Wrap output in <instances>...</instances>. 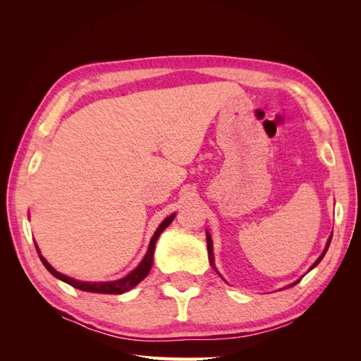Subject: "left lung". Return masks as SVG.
I'll return each mask as SVG.
<instances>
[{
    "instance_id": "1",
    "label": "left lung",
    "mask_w": 361,
    "mask_h": 361,
    "mask_svg": "<svg viewBox=\"0 0 361 361\" xmlns=\"http://www.w3.org/2000/svg\"><path fill=\"white\" fill-rule=\"evenodd\" d=\"M333 236V235H331ZM331 236H330V239H329V243H326V247H325V250H324V253L319 256V259L318 260H316L314 262V264H313V267L310 268V269H313L316 265H318L319 264V262L322 260V257L325 256V253H326V250H329V247H330V243H331ZM206 243H207V253H209V262H211V265H212V268H215L214 267V253H212V238H211V235H209V232H206ZM216 271V269H215ZM218 272V271H216ZM218 274H220V272H218ZM221 277V276H220ZM300 281V280H298ZM298 281H295V283H292V285L290 286H293V285H297V283ZM290 286H288V288H290Z\"/></svg>"
}]
</instances>
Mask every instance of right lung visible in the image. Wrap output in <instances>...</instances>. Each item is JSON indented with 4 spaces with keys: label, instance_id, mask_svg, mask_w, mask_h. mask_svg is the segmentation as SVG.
Masks as SVG:
<instances>
[{
    "label": "right lung",
    "instance_id": "1",
    "mask_svg": "<svg viewBox=\"0 0 361 361\" xmlns=\"http://www.w3.org/2000/svg\"><path fill=\"white\" fill-rule=\"evenodd\" d=\"M173 218H174V214H173V215H170V216H167L166 220H164V221L159 224V227L157 228L155 235L152 236V239H150V244H149V248H147V253H146L145 259L141 260V264H140V265H138L133 272H130V274H128L125 279H122V280H117V281L87 283V281H78V280H73V279H71V277H68V276H63V274H60L59 271L54 269V268L48 264L47 259L40 255V251H39L37 245H36V250H37V253H39V257H40V260H42V264L45 265V268L51 272V274H52L54 277H57V279L63 280V281H66L68 285H71V286H73V288H76V289H80V290H84V292H94V293H113V295H118V293H123V292H126V290H129V289H133L134 286H137L138 283L149 274V271H150V268H152V264H154V250H155L157 239H158V236L162 233L164 228H166V227L173 221Z\"/></svg>",
    "mask_w": 361,
    "mask_h": 361
}]
</instances>
